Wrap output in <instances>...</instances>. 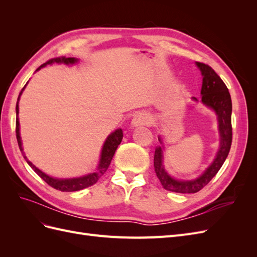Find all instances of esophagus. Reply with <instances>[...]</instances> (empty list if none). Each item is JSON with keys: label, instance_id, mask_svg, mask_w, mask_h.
I'll list each match as a JSON object with an SVG mask.
<instances>
[{"label": "esophagus", "instance_id": "esophagus-1", "mask_svg": "<svg viewBox=\"0 0 257 257\" xmlns=\"http://www.w3.org/2000/svg\"><path fill=\"white\" fill-rule=\"evenodd\" d=\"M149 123H150V116L145 112H138L133 116V119H132V125L134 127L147 126Z\"/></svg>", "mask_w": 257, "mask_h": 257}]
</instances>
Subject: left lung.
<instances>
[{"label":"left lung","mask_w":257,"mask_h":257,"mask_svg":"<svg viewBox=\"0 0 257 257\" xmlns=\"http://www.w3.org/2000/svg\"><path fill=\"white\" fill-rule=\"evenodd\" d=\"M203 74V87H201V102L206 106L212 108L219 120V130L221 135L220 150L213 163L206 172L195 180L180 181L170 177L162 165V148H157L154 153V170L163 188L170 192L176 193H196L211 181V179L217 174L226 160L230 150L232 141L231 127V98L226 84L220 78L212 67L205 63L196 62ZM197 100L196 97H193ZM162 144V141L159 138Z\"/></svg>","instance_id":"8db88e82"}]
</instances>
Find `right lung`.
<instances>
[{
  "label": "right lung",
  "mask_w": 257,
  "mask_h": 257,
  "mask_svg": "<svg viewBox=\"0 0 257 257\" xmlns=\"http://www.w3.org/2000/svg\"><path fill=\"white\" fill-rule=\"evenodd\" d=\"M77 62V60L75 58H65V57H60V58H53L50 59L49 61L46 62V63L42 64L40 67H38L36 71L41 69L42 67L46 66L47 64H51V63H65V64H73ZM27 85V84H26ZM25 87L22 88V90L19 93L18 96V100H17V105H16V113H17V118H16V137H17V142H18V146L19 149L23 154V158L26 159V161L28 162V164L34 169V172L40 176L43 180L49 184L50 186H52L53 189L62 191V192H74V191H79L82 189L88 188V186H91L94 183L97 182L98 179L102 177L105 173L107 168L109 167L110 162L112 160L113 154L116 150V148L120 145V143L122 142L123 138V132L121 128L114 131L113 133H111L108 138L106 139V142L104 144L103 150H102V155H100V161H99V165L97 167V170L95 173L90 174L88 176H84L81 178H74V179H54L51 178L49 176H47L46 174H44L43 172H41L40 169L36 168L32 163L30 161H28L27 157L23 153V149H22V144H21V138H20V133H19V119H18V113H19V106H18V102L20 95L22 94V91L25 90Z\"/></svg>",
  "instance_id": "obj_1"
}]
</instances>
